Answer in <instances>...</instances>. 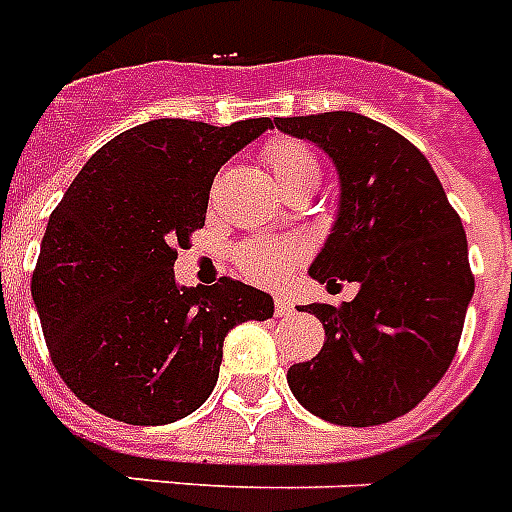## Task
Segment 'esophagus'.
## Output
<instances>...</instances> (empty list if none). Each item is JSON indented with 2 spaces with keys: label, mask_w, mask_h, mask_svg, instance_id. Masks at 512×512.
Segmentation results:
<instances>
[{
  "label": "esophagus",
  "mask_w": 512,
  "mask_h": 512,
  "mask_svg": "<svg viewBox=\"0 0 512 512\" xmlns=\"http://www.w3.org/2000/svg\"><path fill=\"white\" fill-rule=\"evenodd\" d=\"M273 305H276V315H278V318H286V315L294 313V302L289 297H284V294H278Z\"/></svg>",
  "instance_id": "esophagus-1"
}]
</instances>
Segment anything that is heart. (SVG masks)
Returning <instances> with one entry per match:
<instances>
[{"label":"heart","mask_w":512,"mask_h":512,"mask_svg":"<svg viewBox=\"0 0 512 512\" xmlns=\"http://www.w3.org/2000/svg\"><path fill=\"white\" fill-rule=\"evenodd\" d=\"M263 157L286 194L305 189L315 191L321 181V160L305 141L289 139V136L273 139L265 144ZM302 255L305 249L294 239H263V242H247L236 249V265L249 281L278 286L297 268Z\"/></svg>","instance_id":"obj_1"}]
</instances>
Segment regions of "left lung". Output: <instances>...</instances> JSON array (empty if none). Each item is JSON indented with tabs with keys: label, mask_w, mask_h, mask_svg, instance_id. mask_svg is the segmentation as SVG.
Listing matches in <instances>:
<instances>
[{
	"label": "left lung",
	"mask_w": 512,
	"mask_h": 512,
	"mask_svg": "<svg viewBox=\"0 0 512 512\" xmlns=\"http://www.w3.org/2000/svg\"><path fill=\"white\" fill-rule=\"evenodd\" d=\"M273 123L339 170V218L310 276L360 286L342 307H305L326 342L289 368V389L336 426L389 423L442 381L458 352L473 297L460 215L421 149L378 120L339 110Z\"/></svg>",
	"instance_id": "obj_1"
}]
</instances>
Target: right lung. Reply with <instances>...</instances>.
Instances as JSON below:
<instances>
[{
  "label": "right lung",
  "instance_id": "1",
  "mask_svg": "<svg viewBox=\"0 0 512 512\" xmlns=\"http://www.w3.org/2000/svg\"><path fill=\"white\" fill-rule=\"evenodd\" d=\"M270 118L226 128L160 118L94 152L49 215L31 294L49 357L78 400L97 413L162 426L210 397L223 339L273 315V299L223 276L176 284L178 249L205 226L223 162Z\"/></svg>",
  "mask_w": 512,
  "mask_h": 512
}]
</instances>
